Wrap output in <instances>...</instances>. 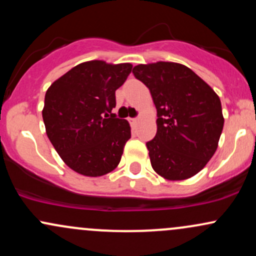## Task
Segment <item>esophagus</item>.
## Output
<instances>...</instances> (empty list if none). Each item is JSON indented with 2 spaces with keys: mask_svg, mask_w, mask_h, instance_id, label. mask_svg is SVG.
Here are the masks:
<instances>
[{
  "mask_svg": "<svg viewBox=\"0 0 256 256\" xmlns=\"http://www.w3.org/2000/svg\"><path fill=\"white\" fill-rule=\"evenodd\" d=\"M130 122H131V125H132V126H134H134H136V125L138 124V119H137V118L130 119Z\"/></svg>",
  "mask_w": 256,
  "mask_h": 256,
  "instance_id": "1",
  "label": "esophagus"
}]
</instances>
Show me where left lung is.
<instances>
[{
  "instance_id": "obj_1",
  "label": "left lung",
  "mask_w": 256,
  "mask_h": 256,
  "mask_svg": "<svg viewBox=\"0 0 256 256\" xmlns=\"http://www.w3.org/2000/svg\"><path fill=\"white\" fill-rule=\"evenodd\" d=\"M132 73L150 91L158 112L156 134L146 142L152 168L168 180L192 177L218 148L224 126L218 95L180 64H138Z\"/></svg>"
}]
</instances>
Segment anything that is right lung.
Here are the masks:
<instances>
[{
    "label": "right lung",
    "mask_w": 256,
    "mask_h": 256,
    "mask_svg": "<svg viewBox=\"0 0 256 256\" xmlns=\"http://www.w3.org/2000/svg\"><path fill=\"white\" fill-rule=\"evenodd\" d=\"M131 70V64L88 61L64 73L46 90L42 112L46 134L73 171L100 177L119 165L131 128L112 110L116 90Z\"/></svg>",
    "instance_id": "add662e5"
}]
</instances>
